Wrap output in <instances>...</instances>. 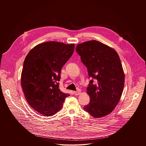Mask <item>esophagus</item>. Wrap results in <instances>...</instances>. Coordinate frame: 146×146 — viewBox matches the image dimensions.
<instances>
[{"mask_svg": "<svg viewBox=\"0 0 146 146\" xmlns=\"http://www.w3.org/2000/svg\"><path fill=\"white\" fill-rule=\"evenodd\" d=\"M74 94L75 95H79V94H80V91H74Z\"/></svg>", "mask_w": 146, "mask_h": 146, "instance_id": "esophagus-1", "label": "esophagus"}]
</instances>
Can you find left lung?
Listing matches in <instances>:
<instances>
[{"label":"left lung","mask_w":146,"mask_h":146,"mask_svg":"<svg viewBox=\"0 0 146 146\" xmlns=\"http://www.w3.org/2000/svg\"><path fill=\"white\" fill-rule=\"evenodd\" d=\"M76 52L91 79L87 88L90 101L84 110L94 118L104 117L117 106L124 89L125 75L119 56L115 50L96 40L77 45Z\"/></svg>","instance_id":"1"}]
</instances>
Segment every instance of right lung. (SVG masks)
<instances>
[{
  "instance_id": "1",
  "label": "right lung",
  "mask_w": 146,
  "mask_h": 146,
  "mask_svg": "<svg viewBox=\"0 0 146 146\" xmlns=\"http://www.w3.org/2000/svg\"><path fill=\"white\" fill-rule=\"evenodd\" d=\"M74 50V44L45 42L31 50L25 58L21 86L28 104L40 114H55L70 96L60 90L58 82L61 69Z\"/></svg>"
}]
</instances>
